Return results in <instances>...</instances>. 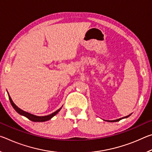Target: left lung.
Instances as JSON below:
<instances>
[{
    "mask_svg": "<svg viewBox=\"0 0 152 152\" xmlns=\"http://www.w3.org/2000/svg\"><path fill=\"white\" fill-rule=\"evenodd\" d=\"M131 115H132V114L129 115H127V116H126V117H122V118H120V119H116V120H113V121H109V122H117V121H119L120 120H121V119H125V118H127V117H129Z\"/></svg>",
    "mask_w": 152,
    "mask_h": 152,
    "instance_id": "obj_1",
    "label": "left lung"
}]
</instances>
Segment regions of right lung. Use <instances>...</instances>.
<instances>
[{
	"label": "right lung",
	"instance_id": "right-lung-1",
	"mask_svg": "<svg viewBox=\"0 0 152 152\" xmlns=\"http://www.w3.org/2000/svg\"><path fill=\"white\" fill-rule=\"evenodd\" d=\"M8 95H9V99L10 100V102H11V104L12 106V107L14 108V109L16 110V111L18 113H19V114H20V115H23V116L27 117V119H29V120H31V121H33V122H44V121H46L50 120L53 116H55V115L57 114V113L59 111H60V110L61 109V107L58 110H56V111H55L54 113H51V114L49 115H46V116H36V115H32L29 113L24 111V110L20 109V108L18 107L17 105L14 103L13 101H12L11 98V96H10V95L9 94V93H8Z\"/></svg>",
	"mask_w": 152,
	"mask_h": 152
}]
</instances>
